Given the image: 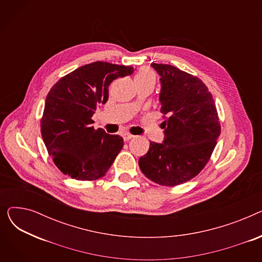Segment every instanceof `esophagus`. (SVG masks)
<instances>
[{
    "label": "esophagus",
    "instance_id": "1",
    "mask_svg": "<svg viewBox=\"0 0 262 262\" xmlns=\"http://www.w3.org/2000/svg\"><path fill=\"white\" fill-rule=\"evenodd\" d=\"M132 138H134V136H133V135H130V134H127V133L123 134V139L125 140V141H127V140H130Z\"/></svg>",
    "mask_w": 262,
    "mask_h": 262
}]
</instances>
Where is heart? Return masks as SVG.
<instances>
[{"label":"heart","mask_w":262,"mask_h":262,"mask_svg":"<svg viewBox=\"0 0 262 262\" xmlns=\"http://www.w3.org/2000/svg\"><path fill=\"white\" fill-rule=\"evenodd\" d=\"M155 74L148 69H142L135 76L136 82H155Z\"/></svg>","instance_id":"obj_1"}]
</instances>
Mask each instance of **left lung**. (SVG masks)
Masks as SVG:
<instances>
[{
  "instance_id": "1",
  "label": "left lung",
  "mask_w": 262,
  "mask_h": 262,
  "mask_svg": "<svg viewBox=\"0 0 262 262\" xmlns=\"http://www.w3.org/2000/svg\"><path fill=\"white\" fill-rule=\"evenodd\" d=\"M160 76V112L167 115L162 143L150 141L139 158L142 173L173 187L195 177L206 166L221 134L212 95L196 76L171 64L150 63Z\"/></svg>"
}]
</instances>
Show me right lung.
Returning <instances> with one entry per match:
<instances>
[{
	"label": "right lung",
	"instance_id": "obj_1",
	"mask_svg": "<svg viewBox=\"0 0 262 262\" xmlns=\"http://www.w3.org/2000/svg\"><path fill=\"white\" fill-rule=\"evenodd\" d=\"M133 72V67L95 61L67 74L51 88L41 135L60 172L77 181H95L112 167L123 138L94 129L92 116L107 102L110 82Z\"/></svg>",
	"mask_w": 262,
	"mask_h": 262
}]
</instances>
